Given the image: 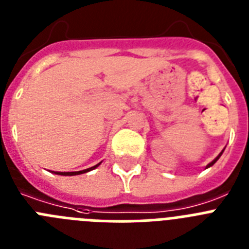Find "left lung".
I'll return each instance as SVG.
<instances>
[{"label":"left lung","instance_id":"obj_1","mask_svg":"<svg viewBox=\"0 0 249 249\" xmlns=\"http://www.w3.org/2000/svg\"><path fill=\"white\" fill-rule=\"evenodd\" d=\"M222 152H223V151H222ZM222 152H221V153H219V155H218V156H217V157H215V158H214V160H212V162H211V163H210V164H208V166H207V168H208V167H211V166H213V164H214V163H215V162H217V160H218V158H219V157H221V155H222Z\"/></svg>","mask_w":249,"mask_h":249}]
</instances>
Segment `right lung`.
Returning <instances> with one entry per match:
<instances>
[{
    "mask_svg": "<svg viewBox=\"0 0 249 249\" xmlns=\"http://www.w3.org/2000/svg\"><path fill=\"white\" fill-rule=\"evenodd\" d=\"M101 164V162L98 164H96V166L91 167V168H87V169H83V171H77V172H54L56 175H61V176H76V175H82V173H86L89 172V171H92V169H94L96 167H98Z\"/></svg>",
    "mask_w": 249,
    "mask_h": 249,
    "instance_id": "obj_1",
    "label": "right lung"
}]
</instances>
